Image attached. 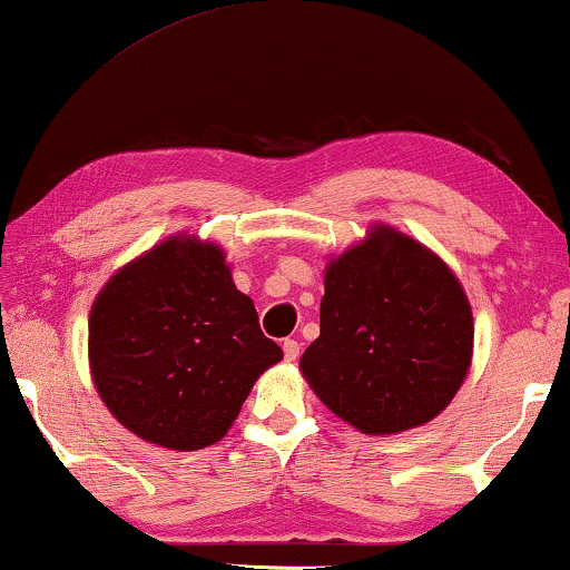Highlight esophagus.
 Segmentation results:
<instances>
[{
  "instance_id": "1",
  "label": "esophagus",
  "mask_w": 570,
  "mask_h": 570,
  "mask_svg": "<svg viewBox=\"0 0 570 570\" xmlns=\"http://www.w3.org/2000/svg\"><path fill=\"white\" fill-rule=\"evenodd\" d=\"M283 353H285V361H287V363L298 361L301 345H298V342H295V340H285V342H283Z\"/></svg>"
}]
</instances>
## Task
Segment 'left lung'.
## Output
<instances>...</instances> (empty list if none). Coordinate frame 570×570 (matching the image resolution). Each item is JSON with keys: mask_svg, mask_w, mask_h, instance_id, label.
Listing matches in <instances>:
<instances>
[{"mask_svg": "<svg viewBox=\"0 0 570 570\" xmlns=\"http://www.w3.org/2000/svg\"><path fill=\"white\" fill-rule=\"evenodd\" d=\"M322 334L301 373L334 415L361 433L431 423L472 365L474 318L439 254L376 223L326 264Z\"/></svg>", "mask_w": 570, "mask_h": 570, "instance_id": "obj_1", "label": "left lung"}]
</instances>
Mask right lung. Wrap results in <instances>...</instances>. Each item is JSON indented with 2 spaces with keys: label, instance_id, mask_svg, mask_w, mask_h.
I'll use <instances>...</instances> for the list:
<instances>
[{
  "label": "right lung",
  "instance_id": "add662e5",
  "mask_svg": "<svg viewBox=\"0 0 570 570\" xmlns=\"http://www.w3.org/2000/svg\"><path fill=\"white\" fill-rule=\"evenodd\" d=\"M88 357L100 400L127 431L155 446L197 451L228 433L283 350L262 334L225 248L176 233L100 287Z\"/></svg>",
  "mask_w": 570,
  "mask_h": 570
}]
</instances>
